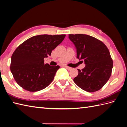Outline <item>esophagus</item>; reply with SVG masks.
<instances>
[{
    "label": "esophagus",
    "mask_w": 127,
    "mask_h": 127,
    "mask_svg": "<svg viewBox=\"0 0 127 127\" xmlns=\"http://www.w3.org/2000/svg\"><path fill=\"white\" fill-rule=\"evenodd\" d=\"M65 68L67 70H70L72 69V68L69 67H68V66H65Z\"/></svg>",
    "instance_id": "obj_1"
}]
</instances>
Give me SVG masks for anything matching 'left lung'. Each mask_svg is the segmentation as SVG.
I'll return each instance as SVG.
<instances>
[{
  "instance_id": "left-lung-1",
  "label": "left lung",
  "mask_w": 127,
  "mask_h": 127,
  "mask_svg": "<svg viewBox=\"0 0 127 127\" xmlns=\"http://www.w3.org/2000/svg\"><path fill=\"white\" fill-rule=\"evenodd\" d=\"M68 37L75 45L77 58L86 64L82 70L78 69L79 74L74 82L86 92L100 90L112 73L113 63L109 50L102 42L93 36L77 34H69Z\"/></svg>"
}]
</instances>
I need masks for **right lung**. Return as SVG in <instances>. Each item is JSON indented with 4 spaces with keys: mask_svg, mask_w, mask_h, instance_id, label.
<instances>
[{
    "mask_svg": "<svg viewBox=\"0 0 127 127\" xmlns=\"http://www.w3.org/2000/svg\"><path fill=\"white\" fill-rule=\"evenodd\" d=\"M65 34H42L25 41L14 51L10 69L15 81L30 92L41 91L53 81L59 66L44 64V59L63 41Z\"/></svg>",
    "mask_w": 127,
    "mask_h": 127,
    "instance_id": "right-lung-1",
    "label": "right lung"
}]
</instances>
